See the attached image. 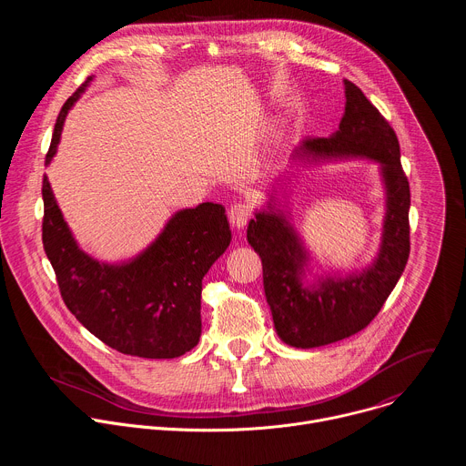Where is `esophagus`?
Wrapping results in <instances>:
<instances>
[{
  "instance_id": "obj_1",
  "label": "esophagus",
  "mask_w": 466,
  "mask_h": 466,
  "mask_svg": "<svg viewBox=\"0 0 466 466\" xmlns=\"http://www.w3.org/2000/svg\"><path fill=\"white\" fill-rule=\"evenodd\" d=\"M248 219H250V207H248V205L238 203V205L230 207V210H228V221H230L232 228H238V230L245 228L247 223H248Z\"/></svg>"
}]
</instances>
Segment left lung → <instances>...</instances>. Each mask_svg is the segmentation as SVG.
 Returning <instances> with one entry per match:
<instances>
[{"mask_svg":"<svg viewBox=\"0 0 466 466\" xmlns=\"http://www.w3.org/2000/svg\"><path fill=\"white\" fill-rule=\"evenodd\" d=\"M345 114L328 138L306 140L291 160L299 166L367 160L378 164L385 195L380 247L374 259L350 273L313 269V256L293 223L284 178L271 186L247 228L263 265L265 299L279 338L295 349H315L350 338L381 309L410 258V182L390 125L350 81ZM291 180L289 177H286Z\"/></svg>","mask_w":466,"mask_h":466,"instance_id":"left-lung-1","label":"left lung"}]
</instances>
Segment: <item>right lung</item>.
I'll return each instance as SVG.
<instances>
[{
    "instance_id": "add662e5",
    "label": "right lung",
    "mask_w": 466,
    "mask_h": 466,
    "mask_svg": "<svg viewBox=\"0 0 466 466\" xmlns=\"http://www.w3.org/2000/svg\"><path fill=\"white\" fill-rule=\"evenodd\" d=\"M92 81L94 76L64 103L46 166L56 155L66 116ZM42 197L44 250L66 306L90 334L121 354L147 360L178 358L198 343L203 279L232 239L221 205L182 208L144 250L103 261L81 248L47 177Z\"/></svg>"
}]
</instances>
